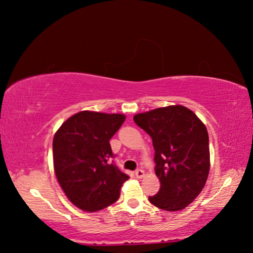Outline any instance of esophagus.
I'll return each instance as SVG.
<instances>
[{
	"mask_svg": "<svg viewBox=\"0 0 253 253\" xmlns=\"http://www.w3.org/2000/svg\"><path fill=\"white\" fill-rule=\"evenodd\" d=\"M144 170H142V169H137V170H135V176L137 177V178H142V177H144Z\"/></svg>",
	"mask_w": 253,
	"mask_h": 253,
	"instance_id": "34e87169",
	"label": "esophagus"
}]
</instances>
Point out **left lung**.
I'll use <instances>...</instances> for the list:
<instances>
[{"label":"left lung","mask_w":253,"mask_h":253,"mask_svg":"<svg viewBox=\"0 0 253 253\" xmlns=\"http://www.w3.org/2000/svg\"><path fill=\"white\" fill-rule=\"evenodd\" d=\"M152 138L160 190L149 201L158 208L178 211L205 187L210 168L209 136L197 115L183 105H169L134 116Z\"/></svg>","instance_id":"obj_1"}]
</instances>
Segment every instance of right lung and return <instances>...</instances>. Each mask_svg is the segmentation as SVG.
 I'll return each mask as SVG.
<instances>
[{
  "label": "right lung",
  "instance_id": "right-lung-1",
  "mask_svg": "<svg viewBox=\"0 0 253 253\" xmlns=\"http://www.w3.org/2000/svg\"><path fill=\"white\" fill-rule=\"evenodd\" d=\"M126 117L82 111L62 124L53 138L55 176L70 202L84 211H99L115 203L129 178L110 158V138Z\"/></svg>",
  "mask_w": 253,
  "mask_h": 253
}]
</instances>
